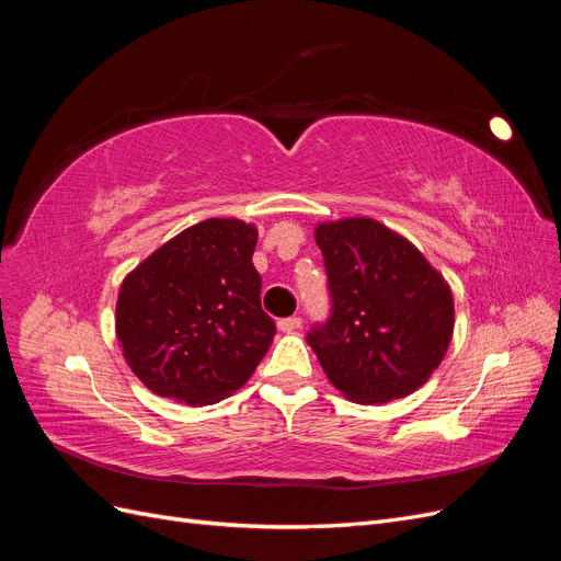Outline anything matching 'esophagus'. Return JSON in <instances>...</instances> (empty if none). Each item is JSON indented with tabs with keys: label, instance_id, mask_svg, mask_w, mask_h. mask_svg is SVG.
<instances>
[{
	"label": "esophagus",
	"instance_id": "esophagus-1",
	"mask_svg": "<svg viewBox=\"0 0 561 561\" xmlns=\"http://www.w3.org/2000/svg\"><path fill=\"white\" fill-rule=\"evenodd\" d=\"M278 330L285 332V334H293V332L301 330V318L299 316H290V318L278 320Z\"/></svg>",
	"mask_w": 561,
	"mask_h": 561
}]
</instances>
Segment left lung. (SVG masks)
Here are the masks:
<instances>
[{"label": "left lung", "instance_id": "1", "mask_svg": "<svg viewBox=\"0 0 561 561\" xmlns=\"http://www.w3.org/2000/svg\"><path fill=\"white\" fill-rule=\"evenodd\" d=\"M316 243L332 311L307 342L328 379L360 404L414 393L451 342L447 280L410 241L369 217L318 225Z\"/></svg>", "mask_w": 561, "mask_h": 561}]
</instances>
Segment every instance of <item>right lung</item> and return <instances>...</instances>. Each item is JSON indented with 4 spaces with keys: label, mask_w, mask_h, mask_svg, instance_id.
<instances>
[{
    "label": "right lung",
    "mask_w": 561,
    "mask_h": 561,
    "mask_svg": "<svg viewBox=\"0 0 561 561\" xmlns=\"http://www.w3.org/2000/svg\"><path fill=\"white\" fill-rule=\"evenodd\" d=\"M257 229L213 217L163 243L124 278L116 339L151 393L203 407L239 390L276 334L252 266Z\"/></svg>",
    "instance_id": "1"
}]
</instances>
